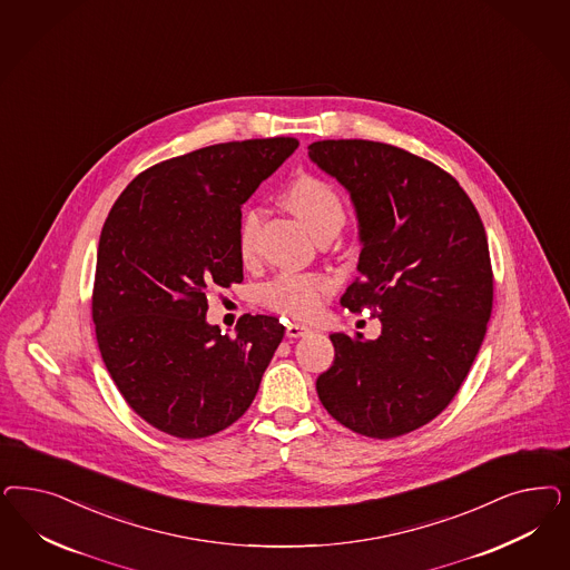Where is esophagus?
Segmentation results:
<instances>
[{"label":"esophagus","instance_id":"obj_1","mask_svg":"<svg viewBox=\"0 0 570 570\" xmlns=\"http://www.w3.org/2000/svg\"><path fill=\"white\" fill-rule=\"evenodd\" d=\"M308 333H313V330L308 327V325H302V323H287V327H285V335L287 337H304V335H308Z\"/></svg>","mask_w":570,"mask_h":570}]
</instances>
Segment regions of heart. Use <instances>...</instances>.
<instances>
[{"label": "heart", "mask_w": 570, "mask_h": 570, "mask_svg": "<svg viewBox=\"0 0 570 570\" xmlns=\"http://www.w3.org/2000/svg\"><path fill=\"white\" fill-rule=\"evenodd\" d=\"M287 207L294 212L304 226L318 237L321 233L340 230L346 220L344 203L335 188L330 183L314 178V176H302L297 178L287 195H285ZM257 212H247L243 224H240L239 249L240 256H252L254 239H256ZM330 289V283L318 276L304 275V273H281L271 283H266L259 292L262 302L278 311V313L292 314V316H311L318 311L323 304V297Z\"/></svg>", "instance_id": "1"}]
</instances>
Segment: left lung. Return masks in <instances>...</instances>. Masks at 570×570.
Here are the masks:
<instances>
[{
	"mask_svg": "<svg viewBox=\"0 0 570 570\" xmlns=\"http://www.w3.org/2000/svg\"><path fill=\"white\" fill-rule=\"evenodd\" d=\"M314 166L346 188L358 226V281L342 306L380 304L382 333H331L335 358L316 380L331 417L394 439L432 422L458 394L493 308L487 233L441 167L368 140H321Z\"/></svg>",
	"mask_w": 570,
	"mask_h": 570,
	"instance_id": "obj_1",
	"label": "left lung"
}]
</instances>
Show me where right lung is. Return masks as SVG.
<instances>
[{"label":"right lung","mask_w":570,"mask_h":570,"mask_svg":"<svg viewBox=\"0 0 570 570\" xmlns=\"http://www.w3.org/2000/svg\"><path fill=\"white\" fill-rule=\"evenodd\" d=\"M297 148L266 138L199 148L142 171L102 226L92 318L110 377L157 430L205 439L256 399L285 327L245 314L209 325L207 289L243 281L240 205Z\"/></svg>","instance_id":"obj_1"}]
</instances>
